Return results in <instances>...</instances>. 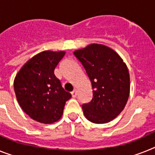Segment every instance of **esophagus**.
<instances>
[{"label": "esophagus", "instance_id": "1", "mask_svg": "<svg viewBox=\"0 0 155 155\" xmlns=\"http://www.w3.org/2000/svg\"><path fill=\"white\" fill-rule=\"evenodd\" d=\"M71 96H72L73 97H75V96H76V94H77V93H76V90L74 89L73 91L71 92Z\"/></svg>", "mask_w": 155, "mask_h": 155}]
</instances>
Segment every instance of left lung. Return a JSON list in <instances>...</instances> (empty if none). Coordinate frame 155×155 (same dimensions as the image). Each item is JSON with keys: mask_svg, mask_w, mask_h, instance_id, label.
Segmentation results:
<instances>
[{"mask_svg": "<svg viewBox=\"0 0 155 155\" xmlns=\"http://www.w3.org/2000/svg\"><path fill=\"white\" fill-rule=\"evenodd\" d=\"M84 65L93 89V98L83 105L85 117L106 124L122 112L130 94V75L120 56L112 48L92 43L74 51Z\"/></svg>", "mask_w": 155, "mask_h": 155, "instance_id": "8db88e82", "label": "left lung"}]
</instances>
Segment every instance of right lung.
<instances>
[{"instance_id":"right-lung-1","label":"right lung","mask_w":155,"mask_h":155,"mask_svg":"<svg viewBox=\"0 0 155 155\" xmlns=\"http://www.w3.org/2000/svg\"><path fill=\"white\" fill-rule=\"evenodd\" d=\"M65 51L45 50L29 59L14 79L15 97L31 119L52 124L61 119L71 94L62 87L54 69Z\"/></svg>"}]
</instances>
